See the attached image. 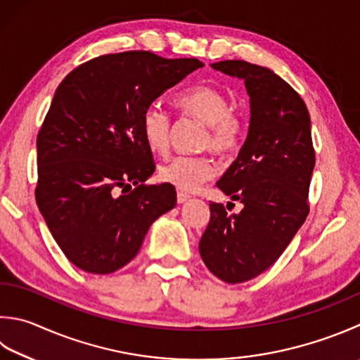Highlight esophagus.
I'll use <instances>...</instances> for the list:
<instances>
[{"label":"esophagus","instance_id":"obj_1","mask_svg":"<svg viewBox=\"0 0 360 360\" xmlns=\"http://www.w3.org/2000/svg\"><path fill=\"white\" fill-rule=\"evenodd\" d=\"M189 199H191V198H189V195L188 194H185V193H177V202L179 203H185V202H188Z\"/></svg>","mask_w":360,"mask_h":360}]
</instances>
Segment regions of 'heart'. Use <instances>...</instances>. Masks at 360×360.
<instances>
[{
    "mask_svg": "<svg viewBox=\"0 0 360 360\" xmlns=\"http://www.w3.org/2000/svg\"><path fill=\"white\" fill-rule=\"evenodd\" d=\"M175 106L189 116L207 124L208 133L203 138V148H212L221 157L238 148L244 124L240 114L230 110L226 94L212 86H194L175 97ZM141 130L147 147L157 153H166L171 147L172 122L160 105H150L142 112ZM160 179L180 191L194 193L213 179L214 165L210 157H175L160 166Z\"/></svg>",
    "mask_w": 360,
    "mask_h": 360,
    "instance_id": "heart-1",
    "label": "heart"
}]
</instances>
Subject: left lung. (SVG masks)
I'll use <instances>...</instances> for the list:
<instances>
[{
    "instance_id": "obj_1",
    "label": "left lung",
    "mask_w": 360,
    "mask_h": 360,
    "mask_svg": "<svg viewBox=\"0 0 360 360\" xmlns=\"http://www.w3.org/2000/svg\"><path fill=\"white\" fill-rule=\"evenodd\" d=\"M212 67L244 81L250 119L238 157L218 181L243 210L229 214L221 203H210L199 252L216 277L241 283L279 259L306 221L315 150L307 106L279 75L246 60Z\"/></svg>"
}]
</instances>
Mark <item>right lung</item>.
Listing matches in <instances>:
<instances>
[{
    "label": "right lung",
    "instance_id": "obj_1",
    "mask_svg": "<svg viewBox=\"0 0 360 360\" xmlns=\"http://www.w3.org/2000/svg\"><path fill=\"white\" fill-rule=\"evenodd\" d=\"M200 67L150 51L105 54L72 70L54 92L37 136L36 202L75 266L92 274L125 266L152 224L175 207L172 185H144L155 162L141 117Z\"/></svg>",
    "mask_w": 360,
    "mask_h": 360
}]
</instances>
